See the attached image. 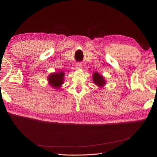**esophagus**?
Listing matches in <instances>:
<instances>
[{"mask_svg":"<svg viewBox=\"0 0 157 157\" xmlns=\"http://www.w3.org/2000/svg\"><path fill=\"white\" fill-rule=\"evenodd\" d=\"M76 67L78 69H81L82 68V64L81 63H77L76 64Z\"/></svg>","mask_w":157,"mask_h":157,"instance_id":"34e87169","label":"esophagus"}]
</instances>
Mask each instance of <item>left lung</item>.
<instances>
[{"instance_id": "left-lung-1", "label": "left lung", "mask_w": 157, "mask_h": 157, "mask_svg": "<svg viewBox=\"0 0 157 157\" xmlns=\"http://www.w3.org/2000/svg\"><path fill=\"white\" fill-rule=\"evenodd\" d=\"M92 80L94 84L99 87L100 88H102L106 84V80L104 77L100 74L99 73L96 71L92 75Z\"/></svg>"}]
</instances>
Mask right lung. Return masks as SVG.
<instances>
[{
    "label": "right lung",
    "instance_id": "obj_1",
    "mask_svg": "<svg viewBox=\"0 0 157 157\" xmlns=\"http://www.w3.org/2000/svg\"><path fill=\"white\" fill-rule=\"evenodd\" d=\"M48 84L55 90L60 89L61 86L64 84L65 73L63 71L52 73L48 76Z\"/></svg>",
    "mask_w": 157,
    "mask_h": 157
}]
</instances>
